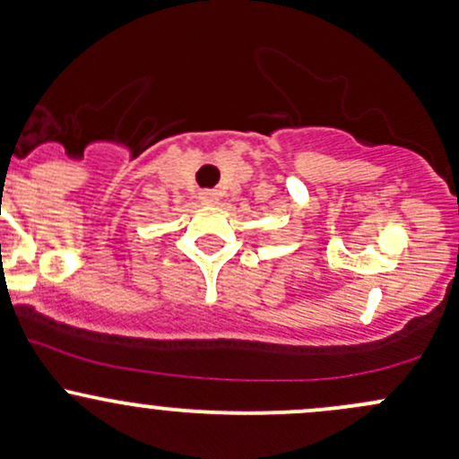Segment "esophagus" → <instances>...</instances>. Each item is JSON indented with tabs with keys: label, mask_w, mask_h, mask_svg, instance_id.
<instances>
[{
	"label": "esophagus",
	"mask_w": 459,
	"mask_h": 459,
	"mask_svg": "<svg viewBox=\"0 0 459 459\" xmlns=\"http://www.w3.org/2000/svg\"><path fill=\"white\" fill-rule=\"evenodd\" d=\"M199 199L204 205H214L216 201H219V195H216L214 190H204V192H199Z\"/></svg>",
	"instance_id": "obj_1"
}]
</instances>
